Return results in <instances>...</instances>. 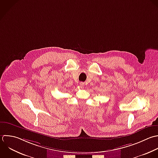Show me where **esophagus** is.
<instances>
[{
	"instance_id": "34e87169",
	"label": "esophagus",
	"mask_w": 158,
	"mask_h": 158,
	"mask_svg": "<svg viewBox=\"0 0 158 158\" xmlns=\"http://www.w3.org/2000/svg\"><path fill=\"white\" fill-rule=\"evenodd\" d=\"M80 85H81V87H84V82H80Z\"/></svg>"
}]
</instances>
